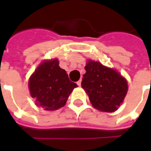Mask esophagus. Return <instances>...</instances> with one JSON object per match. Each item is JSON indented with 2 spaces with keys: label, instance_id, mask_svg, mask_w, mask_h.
Instances as JSON below:
<instances>
[{
  "label": "esophagus",
  "instance_id": "1",
  "mask_svg": "<svg viewBox=\"0 0 151 151\" xmlns=\"http://www.w3.org/2000/svg\"><path fill=\"white\" fill-rule=\"evenodd\" d=\"M81 83H82V79H80L79 81H78V82H77V84H78V86H81Z\"/></svg>",
  "mask_w": 151,
  "mask_h": 151
}]
</instances>
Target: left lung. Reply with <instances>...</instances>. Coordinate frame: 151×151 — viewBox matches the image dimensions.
<instances>
[{
  "label": "left lung",
  "instance_id": "8db88e82",
  "mask_svg": "<svg viewBox=\"0 0 151 151\" xmlns=\"http://www.w3.org/2000/svg\"><path fill=\"white\" fill-rule=\"evenodd\" d=\"M82 87L92 106L101 111H116L128 91L126 79L116 70L90 60L85 66Z\"/></svg>",
  "mask_w": 151,
  "mask_h": 151
}]
</instances>
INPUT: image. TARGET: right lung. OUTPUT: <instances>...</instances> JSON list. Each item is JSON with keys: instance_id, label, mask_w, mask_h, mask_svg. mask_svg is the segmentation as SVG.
<instances>
[{"instance_id": "obj_1", "label": "right lung", "mask_w": 151, "mask_h": 151, "mask_svg": "<svg viewBox=\"0 0 151 151\" xmlns=\"http://www.w3.org/2000/svg\"><path fill=\"white\" fill-rule=\"evenodd\" d=\"M35 104L46 111H55L66 104L70 93L78 85L69 78L57 59L44 60L35 69L28 82Z\"/></svg>"}]
</instances>
